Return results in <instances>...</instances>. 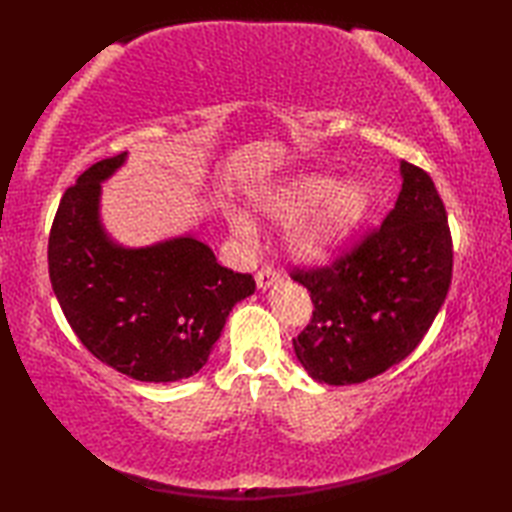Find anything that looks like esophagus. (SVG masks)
Here are the masks:
<instances>
[{"mask_svg":"<svg viewBox=\"0 0 512 512\" xmlns=\"http://www.w3.org/2000/svg\"><path fill=\"white\" fill-rule=\"evenodd\" d=\"M281 279V273L277 268H273V266H264V268H259V273L255 275V281H257V286L262 288V290H266V288H270L273 284H277V281Z\"/></svg>","mask_w":512,"mask_h":512,"instance_id":"1","label":"esophagus"}]
</instances>
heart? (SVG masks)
<instances>
[{
    "mask_svg": "<svg viewBox=\"0 0 512 512\" xmlns=\"http://www.w3.org/2000/svg\"><path fill=\"white\" fill-rule=\"evenodd\" d=\"M369 206V191L363 182L347 180L336 184L325 173H301L262 191L255 198V209L270 220H299L288 233V246L301 259H317L330 253L363 220ZM233 233L253 235V224L246 215L228 217Z\"/></svg>",
    "mask_w": 512,
    "mask_h": 512,
    "instance_id": "heart-1",
    "label": "heart"
}]
</instances>
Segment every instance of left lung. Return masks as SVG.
<instances>
[{"label": "left lung", "instance_id": "1", "mask_svg": "<svg viewBox=\"0 0 512 512\" xmlns=\"http://www.w3.org/2000/svg\"><path fill=\"white\" fill-rule=\"evenodd\" d=\"M402 189L383 224L325 266H292L308 288L310 323L292 345L308 374L354 385L416 350L451 286L453 239L429 173L400 162Z\"/></svg>", "mask_w": 512, "mask_h": 512}]
</instances>
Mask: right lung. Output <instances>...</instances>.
Wrapping results in <instances>:
<instances>
[{
	"instance_id": "obj_1",
	"label": "right lung",
	"mask_w": 512,
	"mask_h": 512,
	"mask_svg": "<svg viewBox=\"0 0 512 512\" xmlns=\"http://www.w3.org/2000/svg\"><path fill=\"white\" fill-rule=\"evenodd\" d=\"M123 160L103 158L65 189L48 239L52 290L101 363L143 383H173L206 365L255 279L217 264L195 237L138 250L114 246L99 224V193Z\"/></svg>"
}]
</instances>
